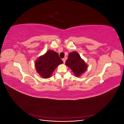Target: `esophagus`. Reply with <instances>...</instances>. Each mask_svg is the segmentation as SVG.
I'll return each instance as SVG.
<instances>
[{"label":"esophagus","mask_w":124,"mask_h":124,"mask_svg":"<svg viewBox=\"0 0 124 124\" xmlns=\"http://www.w3.org/2000/svg\"><path fill=\"white\" fill-rule=\"evenodd\" d=\"M62 61H63V63H65V62H66V59L65 58H63L62 59Z\"/></svg>","instance_id":"obj_1"}]
</instances>
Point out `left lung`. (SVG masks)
Masks as SVG:
<instances>
[{"label":"left lung","mask_w":124,"mask_h":124,"mask_svg":"<svg viewBox=\"0 0 124 124\" xmlns=\"http://www.w3.org/2000/svg\"><path fill=\"white\" fill-rule=\"evenodd\" d=\"M66 65L72 70L76 77H79L87 70V66L78 52H72L69 53Z\"/></svg>","instance_id":"8db88e82"}]
</instances>
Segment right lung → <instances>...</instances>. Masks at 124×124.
Here are the masks:
<instances>
[{
  "mask_svg": "<svg viewBox=\"0 0 124 124\" xmlns=\"http://www.w3.org/2000/svg\"><path fill=\"white\" fill-rule=\"evenodd\" d=\"M62 63V59L59 57L57 53L49 50L37 60L35 67L40 76L46 78L51 77L56 67Z\"/></svg>",
  "mask_w": 124,
  "mask_h": 124,
  "instance_id": "obj_1",
  "label": "right lung"
}]
</instances>
